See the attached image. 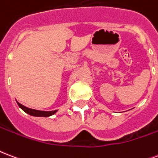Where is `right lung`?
Segmentation results:
<instances>
[{"label":"right lung","mask_w":158,"mask_h":158,"mask_svg":"<svg viewBox=\"0 0 158 158\" xmlns=\"http://www.w3.org/2000/svg\"><path fill=\"white\" fill-rule=\"evenodd\" d=\"M17 102V101H16ZM17 104L19 105L23 111H25L26 114H30V115H32V116H35V117H49L51 116L53 114H55L57 110H55V111H40V110H35V109H32V108H29L26 106L22 105L20 104V103H18Z\"/></svg>","instance_id":"right-lung-1"}]
</instances>
